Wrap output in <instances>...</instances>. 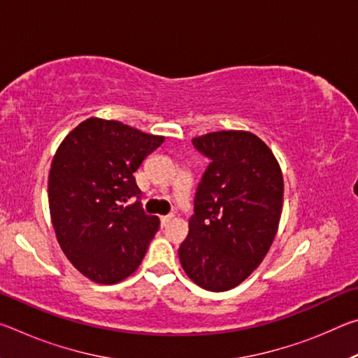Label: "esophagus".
I'll use <instances>...</instances> for the list:
<instances>
[{"label": "esophagus", "mask_w": 358, "mask_h": 358, "mask_svg": "<svg viewBox=\"0 0 358 358\" xmlns=\"http://www.w3.org/2000/svg\"><path fill=\"white\" fill-rule=\"evenodd\" d=\"M172 217H173V216H172V215H167V216H162V217H161V226H162V227H166V226H167V224H169V222H171V221H172Z\"/></svg>", "instance_id": "obj_1"}]
</instances>
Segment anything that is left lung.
I'll return each instance as SVG.
<instances>
[{
    "mask_svg": "<svg viewBox=\"0 0 358 358\" xmlns=\"http://www.w3.org/2000/svg\"><path fill=\"white\" fill-rule=\"evenodd\" d=\"M192 143L211 162L199 183L178 257L197 286L224 292L243 282L273 243L282 172L268 145L250 131L208 132Z\"/></svg>",
    "mask_w": 358,
    "mask_h": 358,
    "instance_id": "8db88e82",
    "label": "left lung"
}]
</instances>
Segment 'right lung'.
Instances as JSON below:
<instances>
[{
  "label": "right lung",
  "mask_w": 358,
  "mask_h": 358,
  "mask_svg": "<svg viewBox=\"0 0 358 358\" xmlns=\"http://www.w3.org/2000/svg\"><path fill=\"white\" fill-rule=\"evenodd\" d=\"M164 136L92 117L59 143L48 173V208L64 256L83 276L117 284L138 268L159 217L145 215L134 172Z\"/></svg>",
  "instance_id": "right-lung-1"
}]
</instances>
